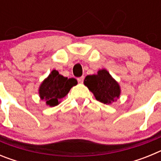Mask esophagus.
<instances>
[{
  "mask_svg": "<svg viewBox=\"0 0 161 161\" xmlns=\"http://www.w3.org/2000/svg\"><path fill=\"white\" fill-rule=\"evenodd\" d=\"M84 79H85V77H84V76H80V77L77 78V80H78V82H79V83H83Z\"/></svg>",
  "mask_w": 161,
  "mask_h": 161,
  "instance_id": "esophagus-1",
  "label": "esophagus"
}]
</instances>
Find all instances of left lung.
<instances>
[{
	"label": "left lung",
	"mask_w": 161,
	"mask_h": 161,
	"mask_svg": "<svg viewBox=\"0 0 161 161\" xmlns=\"http://www.w3.org/2000/svg\"><path fill=\"white\" fill-rule=\"evenodd\" d=\"M84 84L93 93L98 102L111 104L120 96L121 89L118 83L106 69H102L96 75H89Z\"/></svg>",
	"instance_id": "left-lung-1"
}]
</instances>
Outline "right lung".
Masks as SVG:
<instances>
[{"label":"right lung","mask_w":161,"mask_h":161,"mask_svg":"<svg viewBox=\"0 0 161 161\" xmlns=\"http://www.w3.org/2000/svg\"><path fill=\"white\" fill-rule=\"evenodd\" d=\"M76 85H77L76 79H68L59 74L58 71L53 70L41 84L38 89L39 97L42 100L46 101L47 106H55Z\"/></svg>","instance_id":"1"}]
</instances>
